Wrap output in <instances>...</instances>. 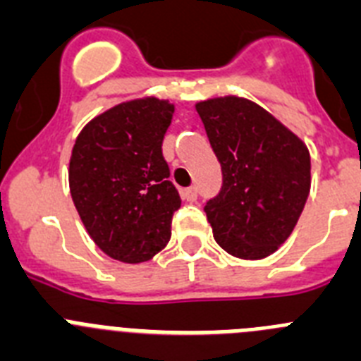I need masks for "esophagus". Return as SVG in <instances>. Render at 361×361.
Masks as SVG:
<instances>
[{"label": "esophagus", "instance_id": "esophagus-1", "mask_svg": "<svg viewBox=\"0 0 361 361\" xmlns=\"http://www.w3.org/2000/svg\"><path fill=\"white\" fill-rule=\"evenodd\" d=\"M181 197H183L185 201H196V197H197L196 187L183 188V190H181Z\"/></svg>", "mask_w": 361, "mask_h": 361}]
</instances>
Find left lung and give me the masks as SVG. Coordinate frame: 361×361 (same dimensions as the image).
Returning <instances> with one entry per match:
<instances>
[{
	"instance_id": "left-lung-1",
	"label": "left lung",
	"mask_w": 361,
	"mask_h": 361,
	"mask_svg": "<svg viewBox=\"0 0 361 361\" xmlns=\"http://www.w3.org/2000/svg\"><path fill=\"white\" fill-rule=\"evenodd\" d=\"M196 109L223 173L219 194L204 203L214 239L233 257H268L291 235L310 196V151L252 100L219 97Z\"/></svg>"
}]
</instances>
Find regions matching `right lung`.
<instances>
[{"mask_svg": "<svg viewBox=\"0 0 361 361\" xmlns=\"http://www.w3.org/2000/svg\"><path fill=\"white\" fill-rule=\"evenodd\" d=\"M173 113L169 100H129L95 116L73 145L71 197L90 237L116 261H149L171 239L181 200L161 144Z\"/></svg>", "mask_w": 361, "mask_h": 361, "instance_id": "1", "label": "right lung"}]
</instances>
